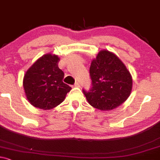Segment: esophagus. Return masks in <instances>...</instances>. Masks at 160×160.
Returning <instances> with one entry per match:
<instances>
[{
    "instance_id": "obj_1",
    "label": "esophagus",
    "mask_w": 160,
    "mask_h": 160,
    "mask_svg": "<svg viewBox=\"0 0 160 160\" xmlns=\"http://www.w3.org/2000/svg\"><path fill=\"white\" fill-rule=\"evenodd\" d=\"M75 87H79L80 86V83L78 82H76L75 83Z\"/></svg>"
}]
</instances>
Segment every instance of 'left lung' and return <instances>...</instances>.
<instances>
[{
    "mask_svg": "<svg viewBox=\"0 0 160 160\" xmlns=\"http://www.w3.org/2000/svg\"><path fill=\"white\" fill-rule=\"evenodd\" d=\"M92 88L82 90L92 107L108 111L123 104L132 90V78L121 59L107 50L100 51L91 64Z\"/></svg>",
    "mask_w": 160,
    "mask_h": 160,
    "instance_id": "left-lung-1",
    "label": "left lung"
}]
</instances>
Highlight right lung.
Returning a JSON list of instances; mask_svg holds the SVG:
<instances>
[{
  "mask_svg": "<svg viewBox=\"0 0 160 160\" xmlns=\"http://www.w3.org/2000/svg\"><path fill=\"white\" fill-rule=\"evenodd\" d=\"M59 58L46 54L27 71L23 88L27 98L32 106L49 110L64 101L72 88L62 82L64 72L58 67Z\"/></svg>",
  "mask_w": 160,
  "mask_h": 160,
  "instance_id": "add662e5",
  "label": "right lung"
}]
</instances>
